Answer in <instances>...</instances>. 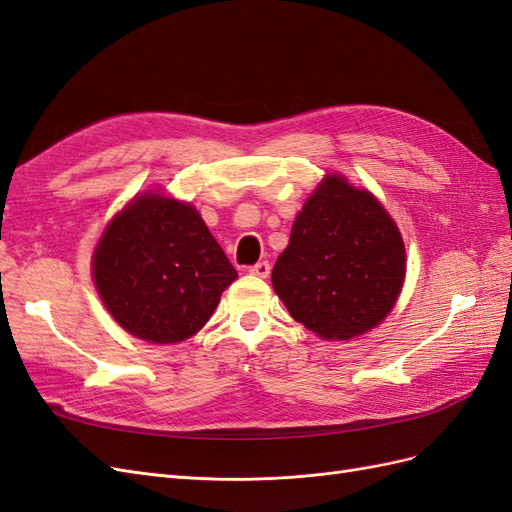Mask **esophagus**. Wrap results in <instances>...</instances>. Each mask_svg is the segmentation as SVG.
I'll return each instance as SVG.
<instances>
[{"label": "esophagus", "mask_w": 512, "mask_h": 512, "mask_svg": "<svg viewBox=\"0 0 512 512\" xmlns=\"http://www.w3.org/2000/svg\"><path fill=\"white\" fill-rule=\"evenodd\" d=\"M250 273L258 275V277H267L271 273V265L267 260H260V262H256V265L250 267Z\"/></svg>", "instance_id": "obj_1"}]
</instances>
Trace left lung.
<instances>
[{"mask_svg": "<svg viewBox=\"0 0 512 512\" xmlns=\"http://www.w3.org/2000/svg\"><path fill=\"white\" fill-rule=\"evenodd\" d=\"M406 250L391 215L337 175L320 183L292 224L271 282L290 316L322 339H352L391 312Z\"/></svg>", "mask_w": 512, "mask_h": 512, "instance_id": "1", "label": "left lung"}]
</instances>
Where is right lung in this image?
<instances>
[{
    "label": "right lung",
    "mask_w": 512,
    "mask_h": 512,
    "mask_svg": "<svg viewBox=\"0 0 512 512\" xmlns=\"http://www.w3.org/2000/svg\"><path fill=\"white\" fill-rule=\"evenodd\" d=\"M94 280L128 333L177 344L205 327L237 271L192 205L147 194L108 224Z\"/></svg>",
    "instance_id": "1"
}]
</instances>
